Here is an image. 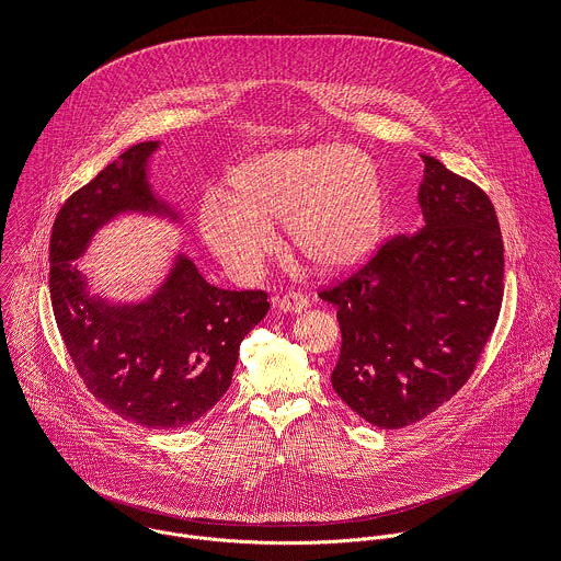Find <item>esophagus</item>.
<instances>
[{
	"label": "esophagus",
	"mask_w": 561,
	"mask_h": 561,
	"mask_svg": "<svg viewBox=\"0 0 561 561\" xmlns=\"http://www.w3.org/2000/svg\"><path fill=\"white\" fill-rule=\"evenodd\" d=\"M308 304H310V301H308L306 295H301V293H297V290H290V293H286V295L279 299V310L297 314V312L306 310Z\"/></svg>",
	"instance_id": "1"
}]
</instances>
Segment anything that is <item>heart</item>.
<instances>
[{
    "label": "heart",
    "mask_w": 561,
    "mask_h": 561,
    "mask_svg": "<svg viewBox=\"0 0 561 561\" xmlns=\"http://www.w3.org/2000/svg\"><path fill=\"white\" fill-rule=\"evenodd\" d=\"M205 244L233 271H253L284 222L288 247L323 273L363 264L385 225L382 183L363 152L339 144L275 148L238 163L227 196L201 207Z\"/></svg>",
    "instance_id": "heart-1"
}]
</instances>
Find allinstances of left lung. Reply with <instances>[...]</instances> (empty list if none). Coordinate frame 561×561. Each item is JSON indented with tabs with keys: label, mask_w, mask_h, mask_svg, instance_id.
<instances>
[{
	"label": "left lung",
	"mask_w": 561,
	"mask_h": 561,
	"mask_svg": "<svg viewBox=\"0 0 561 561\" xmlns=\"http://www.w3.org/2000/svg\"><path fill=\"white\" fill-rule=\"evenodd\" d=\"M424 227L385 242L319 293L336 306L339 398L378 428L411 426L474 374L505 293V247L490 196L424 154Z\"/></svg>",
	"instance_id": "left-lung-1"
}]
</instances>
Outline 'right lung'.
<instances>
[{"label":"right lung","instance_id":"1","mask_svg":"<svg viewBox=\"0 0 561 561\" xmlns=\"http://www.w3.org/2000/svg\"><path fill=\"white\" fill-rule=\"evenodd\" d=\"M159 141L124 150L56 214L49 238V299L67 354L89 393L115 415L154 431L198 422L231 385L242 339L266 317L264 290H222L176 255L159 290L115 306L87 290L78 260L91 236L122 211L165 214L146 163Z\"/></svg>","mask_w":561,"mask_h":561}]
</instances>
